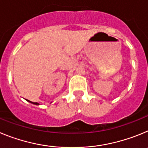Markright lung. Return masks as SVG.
<instances>
[{
    "label": "right lung",
    "mask_w": 148,
    "mask_h": 148,
    "mask_svg": "<svg viewBox=\"0 0 148 148\" xmlns=\"http://www.w3.org/2000/svg\"><path fill=\"white\" fill-rule=\"evenodd\" d=\"M29 101V102H30V103H32V104H38V103H37V102H32V101H29V100H27Z\"/></svg>",
    "instance_id": "1"
}]
</instances>
